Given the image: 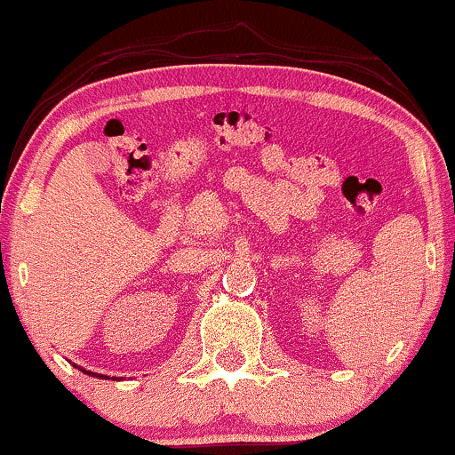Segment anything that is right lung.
Returning a JSON list of instances; mask_svg holds the SVG:
<instances>
[{
    "label": "right lung",
    "instance_id": "obj_1",
    "mask_svg": "<svg viewBox=\"0 0 455 455\" xmlns=\"http://www.w3.org/2000/svg\"><path fill=\"white\" fill-rule=\"evenodd\" d=\"M75 367H77V365H75ZM79 371L88 373V376H97V378H101V380H106V378H108V376H103V373H94V371H86V369H82V367H79ZM112 380H116V378H112Z\"/></svg>",
    "mask_w": 455,
    "mask_h": 455
}]
</instances>
